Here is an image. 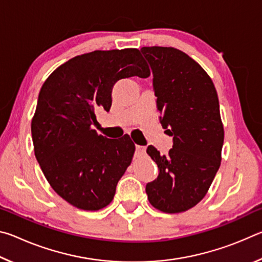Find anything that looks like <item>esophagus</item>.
I'll return each instance as SVG.
<instances>
[{"label": "esophagus", "instance_id": "1", "mask_svg": "<svg viewBox=\"0 0 262 262\" xmlns=\"http://www.w3.org/2000/svg\"><path fill=\"white\" fill-rule=\"evenodd\" d=\"M144 154H145V148L142 147V145H136V151H135L136 156H137V157L143 156Z\"/></svg>", "mask_w": 262, "mask_h": 262}]
</instances>
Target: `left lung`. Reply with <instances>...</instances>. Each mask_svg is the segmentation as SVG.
Listing matches in <instances>:
<instances>
[{"mask_svg": "<svg viewBox=\"0 0 262 262\" xmlns=\"http://www.w3.org/2000/svg\"><path fill=\"white\" fill-rule=\"evenodd\" d=\"M141 52L152 70L159 121L173 137L166 156L148 147L159 173L145 192L156 209L176 214L205 198L220 168L224 129L219 97L209 75L186 53L159 46Z\"/></svg>", "mask_w": 262, "mask_h": 262, "instance_id": "obj_1", "label": "left lung"}]
</instances>
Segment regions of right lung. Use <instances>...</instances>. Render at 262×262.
I'll list each match as a JSON object with an SVG mask.
<instances>
[{
    "label": "right lung",
    "mask_w": 262,
    "mask_h": 262,
    "mask_svg": "<svg viewBox=\"0 0 262 262\" xmlns=\"http://www.w3.org/2000/svg\"><path fill=\"white\" fill-rule=\"evenodd\" d=\"M150 76L136 48L95 51L75 56L42 84L31 123L35 158L52 188L83 210L113 200L118 181L130 165L135 144L98 135L95 111H110L119 79Z\"/></svg>",
    "instance_id": "obj_1"
}]
</instances>
